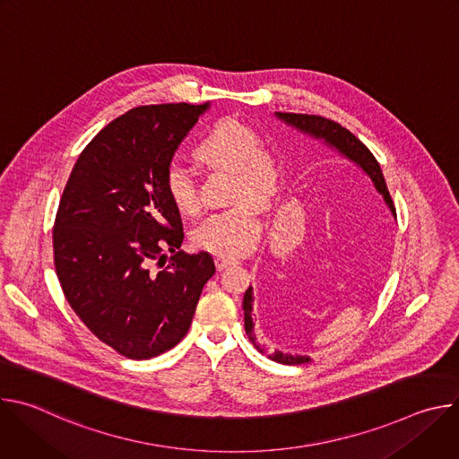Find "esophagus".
<instances>
[{
  "label": "esophagus",
  "instance_id": "esophagus-1",
  "mask_svg": "<svg viewBox=\"0 0 459 459\" xmlns=\"http://www.w3.org/2000/svg\"><path fill=\"white\" fill-rule=\"evenodd\" d=\"M214 261H216V269H218V271H223V269H227V267H230V265L236 264V259H232V257H223V255H218Z\"/></svg>",
  "mask_w": 459,
  "mask_h": 459
}]
</instances>
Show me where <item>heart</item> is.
I'll list each match as a JSON object with an SVG mask.
<instances>
[{"mask_svg":"<svg viewBox=\"0 0 459 459\" xmlns=\"http://www.w3.org/2000/svg\"><path fill=\"white\" fill-rule=\"evenodd\" d=\"M202 163L216 169L234 170V198L261 200L278 183V167L269 151L264 149L255 130L238 119L216 121L194 149ZM165 194L183 214L198 211V192L188 172L170 165L165 172ZM261 236V220L250 202H239L230 209L205 218L192 230L195 247L223 257L248 254Z\"/></svg>","mask_w":459,"mask_h":459,"instance_id":"obj_1","label":"heart"}]
</instances>
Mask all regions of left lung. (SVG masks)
<instances>
[{
  "instance_id": "8db88e82",
  "label": "left lung",
  "mask_w": 459,
  "mask_h": 459,
  "mask_svg": "<svg viewBox=\"0 0 459 459\" xmlns=\"http://www.w3.org/2000/svg\"><path fill=\"white\" fill-rule=\"evenodd\" d=\"M276 117L281 119L283 123H287L289 126L299 130V133L314 138V140H321L326 147L334 149L338 154H342L343 158H347L349 161L356 163L372 181L374 188L381 194V198L385 202V205L388 207L390 214L396 218V209L394 204H392V198L388 194L383 172L379 163L376 161V158L372 156V152L351 133L345 126H342L340 123L333 121V119H326L321 116H308V114H292V112H276ZM252 287H248L245 290L243 296V312H245V331L248 340L252 342V345L259 351V352H265V345H259L255 333H254V321H252ZM271 359L283 363V365H301L310 361L308 356H292V354H283L280 351L273 352L269 356Z\"/></svg>"
}]
</instances>
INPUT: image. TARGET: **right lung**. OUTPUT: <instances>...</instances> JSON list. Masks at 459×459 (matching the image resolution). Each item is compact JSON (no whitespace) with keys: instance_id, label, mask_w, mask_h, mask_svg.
Instances as JSON below:
<instances>
[{"instance_id":"obj_1","label":"right lung","mask_w":459,"mask_h":459,"mask_svg":"<svg viewBox=\"0 0 459 459\" xmlns=\"http://www.w3.org/2000/svg\"><path fill=\"white\" fill-rule=\"evenodd\" d=\"M211 103L136 107L110 121L80 154L54 221V265L63 294L89 331L130 359L178 345L205 283L209 252L185 254L179 211L165 172ZM174 251L165 272L154 260Z\"/></svg>"}]
</instances>
